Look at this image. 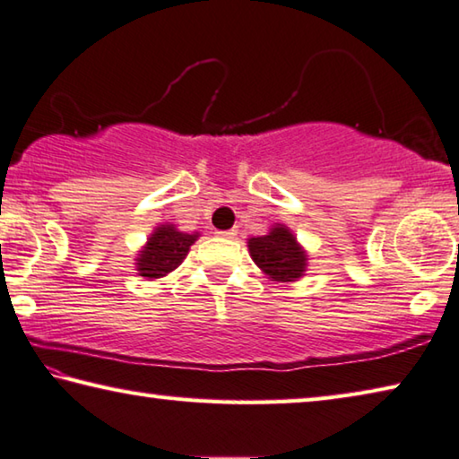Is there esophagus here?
Segmentation results:
<instances>
[{"label": "esophagus", "instance_id": "esophagus-1", "mask_svg": "<svg viewBox=\"0 0 459 459\" xmlns=\"http://www.w3.org/2000/svg\"><path fill=\"white\" fill-rule=\"evenodd\" d=\"M221 236L225 239H234L238 236V230H228V231H221Z\"/></svg>", "mask_w": 459, "mask_h": 459}]
</instances>
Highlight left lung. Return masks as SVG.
I'll return each instance as SVG.
<instances>
[{"instance_id": "left-lung-1", "label": "left lung", "mask_w": 459, "mask_h": 459, "mask_svg": "<svg viewBox=\"0 0 459 459\" xmlns=\"http://www.w3.org/2000/svg\"><path fill=\"white\" fill-rule=\"evenodd\" d=\"M247 250L254 264L276 282H295L309 266V254L284 223H274L266 236L247 239Z\"/></svg>"}]
</instances>
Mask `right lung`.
Returning <instances> with one entry per match:
<instances>
[{
	"label": "right lung",
	"instance_id": "obj_1",
	"mask_svg": "<svg viewBox=\"0 0 459 459\" xmlns=\"http://www.w3.org/2000/svg\"><path fill=\"white\" fill-rule=\"evenodd\" d=\"M197 239L199 231L185 234L172 223L156 225L152 234L148 236V242L140 247L136 256L138 274L148 281H156L170 274L172 270L183 264L191 246Z\"/></svg>",
	"mask_w": 459,
	"mask_h": 459
}]
</instances>
